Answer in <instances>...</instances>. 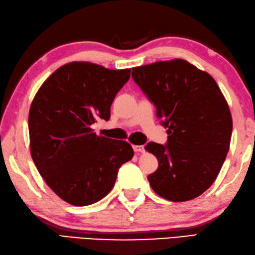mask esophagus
<instances>
[{"instance_id": "obj_1", "label": "esophagus", "mask_w": 255, "mask_h": 255, "mask_svg": "<svg viewBox=\"0 0 255 255\" xmlns=\"http://www.w3.org/2000/svg\"><path fill=\"white\" fill-rule=\"evenodd\" d=\"M132 146H133L134 152H136V153H142V152L145 151V150H144L143 145H132Z\"/></svg>"}]
</instances>
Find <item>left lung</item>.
Masks as SVG:
<instances>
[{
    "instance_id": "8db88e82",
    "label": "left lung",
    "mask_w": 255,
    "mask_h": 255,
    "mask_svg": "<svg viewBox=\"0 0 255 255\" xmlns=\"http://www.w3.org/2000/svg\"><path fill=\"white\" fill-rule=\"evenodd\" d=\"M132 78L156 108L166 145L145 146L158 161L147 176L162 198L193 200L212 185L229 152L232 115L215 80L182 59L132 69Z\"/></svg>"
}]
</instances>
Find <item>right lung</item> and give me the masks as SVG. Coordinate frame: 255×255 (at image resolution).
I'll use <instances>...</instances> for the list:
<instances>
[{
	"instance_id": "right-lung-1",
	"label": "right lung",
	"mask_w": 255,
	"mask_h": 255,
	"mask_svg": "<svg viewBox=\"0 0 255 255\" xmlns=\"http://www.w3.org/2000/svg\"><path fill=\"white\" fill-rule=\"evenodd\" d=\"M131 69L110 70L90 62L62 65L45 80L28 113L30 150L36 169L65 202L85 206L113 189L118 171L134 155L131 144L91 128L110 119L115 95Z\"/></svg>"
}]
</instances>
